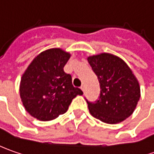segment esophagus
Returning a JSON list of instances; mask_svg holds the SVG:
<instances>
[{
	"label": "esophagus",
	"instance_id": "esophagus-1",
	"mask_svg": "<svg viewBox=\"0 0 154 154\" xmlns=\"http://www.w3.org/2000/svg\"><path fill=\"white\" fill-rule=\"evenodd\" d=\"M81 89L84 92V90H85V85H84V84H82V86H81Z\"/></svg>",
	"mask_w": 154,
	"mask_h": 154
}]
</instances>
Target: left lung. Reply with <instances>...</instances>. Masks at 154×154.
<instances>
[{"instance_id": "obj_1", "label": "left lung", "mask_w": 154, "mask_h": 154, "mask_svg": "<svg viewBox=\"0 0 154 154\" xmlns=\"http://www.w3.org/2000/svg\"><path fill=\"white\" fill-rule=\"evenodd\" d=\"M98 77L100 94L95 103L88 102L90 114L106 124L123 122L134 112L140 97V85L129 66L108 53L88 57Z\"/></svg>"}]
</instances>
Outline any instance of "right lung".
<instances>
[{
    "mask_svg": "<svg viewBox=\"0 0 154 154\" xmlns=\"http://www.w3.org/2000/svg\"><path fill=\"white\" fill-rule=\"evenodd\" d=\"M71 54L61 48H50L39 54L27 67L19 85L24 108L40 121L55 119L66 112L72 100L82 95L72 85V76L64 72Z\"/></svg>",
    "mask_w": 154,
    "mask_h": 154,
    "instance_id": "obj_1",
    "label": "right lung"
}]
</instances>
